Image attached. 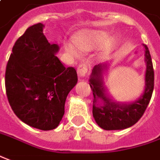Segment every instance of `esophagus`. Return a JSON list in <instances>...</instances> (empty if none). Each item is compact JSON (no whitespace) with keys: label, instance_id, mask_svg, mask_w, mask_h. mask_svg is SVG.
Returning a JSON list of instances; mask_svg holds the SVG:
<instances>
[{"label":"esophagus","instance_id":"1","mask_svg":"<svg viewBox=\"0 0 160 160\" xmlns=\"http://www.w3.org/2000/svg\"><path fill=\"white\" fill-rule=\"evenodd\" d=\"M77 72H78V74H79L80 78L86 77L87 74H88V66L86 65V64H81L78 67Z\"/></svg>","mask_w":160,"mask_h":160}]
</instances>
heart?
I'll return each instance as SVG.
<instances>
[{
  "mask_svg": "<svg viewBox=\"0 0 160 160\" xmlns=\"http://www.w3.org/2000/svg\"><path fill=\"white\" fill-rule=\"evenodd\" d=\"M117 38L108 37L106 31L97 30H82L74 39V44L81 52H88L99 48L97 52L98 58L106 57L117 46ZM72 43H66V52L72 57H78L80 53Z\"/></svg>",
  "mask_w": 160,
  "mask_h": 160,
  "instance_id": "b5f03b06",
  "label": "heart"
}]
</instances>
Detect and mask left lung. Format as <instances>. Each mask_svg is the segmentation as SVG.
<instances>
[{
	"mask_svg": "<svg viewBox=\"0 0 160 160\" xmlns=\"http://www.w3.org/2000/svg\"><path fill=\"white\" fill-rule=\"evenodd\" d=\"M143 45L146 64L144 90L139 98L132 102H115L106 94L103 72L108 69V64H99L92 70L89 85L94 94L93 117L96 123L103 130H124L134 125L144 115L151 101L154 88V71L148 47L145 44Z\"/></svg>",
	"mask_w": 160,
	"mask_h": 160,
	"instance_id": "left-lung-1",
	"label": "left lung"
}]
</instances>
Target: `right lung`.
Listing matches in <instances>:
<instances>
[{
	"mask_svg": "<svg viewBox=\"0 0 160 160\" xmlns=\"http://www.w3.org/2000/svg\"><path fill=\"white\" fill-rule=\"evenodd\" d=\"M43 27L41 22L30 26L16 40L6 67L5 87L10 107L21 121L51 130L62 120L66 97L78 76L56 56L59 46L49 43Z\"/></svg>",
	"mask_w": 160,
	"mask_h": 160,
	"instance_id": "add662e5",
	"label": "right lung"
}]
</instances>
